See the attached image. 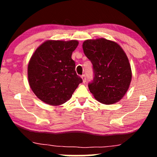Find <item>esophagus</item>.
<instances>
[{"mask_svg":"<svg viewBox=\"0 0 157 157\" xmlns=\"http://www.w3.org/2000/svg\"><path fill=\"white\" fill-rule=\"evenodd\" d=\"M81 78H82V79H83V83H85L86 82V75H82V76H81Z\"/></svg>","mask_w":157,"mask_h":157,"instance_id":"1","label":"esophagus"}]
</instances>
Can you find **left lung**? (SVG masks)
<instances>
[{
  "label": "left lung",
  "instance_id": "left-lung-1",
  "mask_svg": "<svg viewBox=\"0 0 157 157\" xmlns=\"http://www.w3.org/2000/svg\"><path fill=\"white\" fill-rule=\"evenodd\" d=\"M83 50L93 64L94 77L88 86L94 98L104 104L121 100L132 76L129 61L121 47L114 41L98 38L85 40Z\"/></svg>",
  "mask_w": 157,
  "mask_h": 157
}]
</instances>
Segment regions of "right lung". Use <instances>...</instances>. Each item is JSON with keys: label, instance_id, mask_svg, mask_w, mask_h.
Here are the masks:
<instances>
[{"label": "right lung", "instance_id": "add662e5", "mask_svg": "<svg viewBox=\"0 0 157 157\" xmlns=\"http://www.w3.org/2000/svg\"><path fill=\"white\" fill-rule=\"evenodd\" d=\"M78 44L76 40H47L31 56L28 66L29 83L42 101L51 106L63 104L82 83L71 59Z\"/></svg>", "mask_w": 157, "mask_h": 157}]
</instances>
